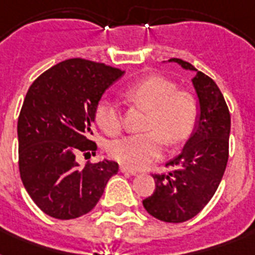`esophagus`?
<instances>
[{"instance_id":"34e87169","label":"esophagus","mask_w":255,"mask_h":255,"mask_svg":"<svg viewBox=\"0 0 255 255\" xmlns=\"http://www.w3.org/2000/svg\"><path fill=\"white\" fill-rule=\"evenodd\" d=\"M120 172H123V173H128V174H136V173H137L135 169L126 167V165H120Z\"/></svg>"}]
</instances>
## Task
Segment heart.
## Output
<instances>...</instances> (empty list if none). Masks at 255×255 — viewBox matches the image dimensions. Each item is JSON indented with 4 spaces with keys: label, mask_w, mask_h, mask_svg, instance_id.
Masks as SVG:
<instances>
[{
    "label": "heart",
    "mask_w": 255,
    "mask_h": 255,
    "mask_svg": "<svg viewBox=\"0 0 255 255\" xmlns=\"http://www.w3.org/2000/svg\"><path fill=\"white\" fill-rule=\"evenodd\" d=\"M124 95L129 102L149 111L144 129L147 133L129 135L112 141L108 155L120 164L143 168L163 153L168 145L181 143L192 133L197 123L198 102L189 91L178 90L173 81L164 77L144 78L128 86ZM95 120L108 136L120 133L123 115L115 102L102 100L96 106Z\"/></svg>",
    "instance_id": "1"
}]
</instances>
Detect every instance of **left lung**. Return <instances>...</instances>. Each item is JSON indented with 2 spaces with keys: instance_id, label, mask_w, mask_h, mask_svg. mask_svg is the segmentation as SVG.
Segmentation results:
<instances>
[{
  "instance_id": "left-lung-1",
  "label": "left lung",
  "mask_w": 255,
  "mask_h": 255,
  "mask_svg": "<svg viewBox=\"0 0 255 255\" xmlns=\"http://www.w3.org/2000/svg\"><path fill=\"white\" fill-rule=\"evenodd\" d=\"M186 70L189 62L172 58ZM200 100V119L169 173H153L155 190L143 200L148 213L164 222H185L201 212L213 197L229 159L230 112L216 82L201 71L192 79Z\"/></svg>"
}]
</instances>
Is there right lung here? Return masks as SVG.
I'll list each match as a JSON object with an SVG mask.
<instances>
[{
    "instance_id": "add662e5",
    "label": "right lung",
    "mask_w": 255,
    "mask_h": 255,
    "mask_svg": "<svg viewBox=\"0 0 255 255\" xmlns=\"http://www.w3.org/2000/svg\"><path fill=\"white\" fill-rule=\"evenodd\" d=\"M124 71L71 58L33 82L18 116V165L25 189L50 217L73 220L94 209L119 165L75 156L96 151L90 140L100 98Z\"/></svg>"
}]
</instances>
